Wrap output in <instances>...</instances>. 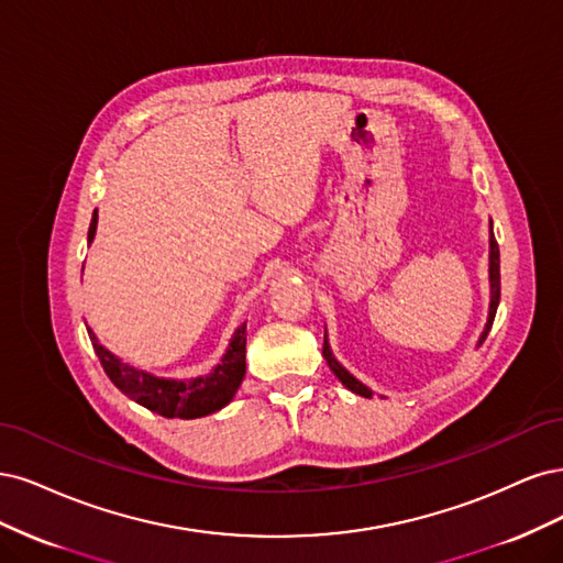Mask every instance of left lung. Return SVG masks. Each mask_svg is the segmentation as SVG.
<instances>
[{"label": "left lung", "mask_w": 563, "mask_h": 563, "mask_svg": "<svg viewBox=\"0 0 563 563\" xmlns=\"http://www.w3.org/2000/svg\"><path fill=\"white\" fill-rule=\"evenodd\" d=\"M498 299H500V252H498L496 235H492V308H488V322H486V330H484V334H482L479 343L486 339L488 330H492L494 318H496V308H498ZM322 355H324V360H328L330 369L334 372V376L341 380L343 386H346L349 390H353L355 395H362V397H372V390H369L367 386H362L357 378H353V376H351L346 369H343V367L339 365V362L332 357V353H330V346H328V341L322 343Z\"/></svg>", "instance_id": "obj_1"}]
</instances>
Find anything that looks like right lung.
<instances>
[{
  "label": "right lung",
  "instance_id": "right-lung-1",
  "mask_svg": "<svg viewBox=\"0 0 563 563\" xmlns=\"http://www.w3.org/2000/svg\"><path fill=\"white\" fill-rule=\"evenodd\" d=\"M98 224V210L88 227V241H93ZM90 343H93L96 355L104 374L110 376L112 384L129 395L137 405L156 411L166 419H201L224 405L231 402V397L239 390L245 376V324L233 332L229 351L222 357L220 365L208 376L191 378V380H166L156 378L142 369H133L112 355L98 343V336L88 330Z\"/></svg>",
  "mask_w": 563,
  "mask_h": 563
}]
</instances>
